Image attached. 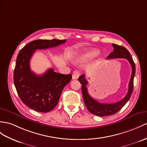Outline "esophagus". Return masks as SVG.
I'll return each instance as SVG.
<instances>
[{"label":"esophagus","instance_id":"1","mask_svg":"<svg viewBox=\"0 0 147 147\" xmlns=\"http://www.w3.org/2000/svg\"><path fill=\"white\" fill-rule=\"evenodd\" d=\"M79 76H80V74L77 70L74 71L72 74V78L74 80L78 79V78L79 77Z\"/></svg>","mask_w":147,"mask_h":147}]
</instances>
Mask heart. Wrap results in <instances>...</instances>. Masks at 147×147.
<instances>
[{"instance_id": "b5f03b06", "label": "heart", "mask_w": 147, "mask_h": 147, "mask_svg": "<svg viewBox=\"0 0 147 147\" xmlns=\"http://www.w3.org/2000/svg\"><path fill=\"white\" fill-rule=\"evenodd\" d=\"M98 54V51L96 49H90L88 50V51H85L84 53L78 57L77 60L78 62H85L88 61L94 58Z\"/></svg>"}]
</instances>
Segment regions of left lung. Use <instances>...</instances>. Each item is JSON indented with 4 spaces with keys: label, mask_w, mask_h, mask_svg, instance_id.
<instances>
[{
    "label": "left lung",
    "mask_w": 147,
    "mask_h": 147,
    "mask_svg": "<svg viewBox=\"0 0 147 147\" xmlns=\"http://www.w3.org/2000/svg\"><path fill=\"white\" fill-rule=\"evenodd\" d=\"M112 45L113 47V51L110 53V55L107 57V59H111L123 58L127 59L131 67V75L129 84H128V93L122 100L113 103H102L96 101L88 94L87 88L86 87L88 84V82L85 79V75H82L78 78V81L82 84V92L86 107L91 113L99 117L110 116L115 114L126 104V103L130 99L132 92H133L134 79L135 74V63L131 58L130 52L128 51L126 48H125L123 46L114 44H112Z\"/></svg>",
    "instance_id": "8db88e82"
}]
</instances>
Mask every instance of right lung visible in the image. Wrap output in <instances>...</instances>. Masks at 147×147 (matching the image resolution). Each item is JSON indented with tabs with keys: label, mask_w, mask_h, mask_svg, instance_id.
I'll return each instance as SVG.
<instances>
[{
	"label": "right lung",
	"mask_w": 147,
	"mask_h": 147,
	"mask_svg": "<svg viewBox=\"0 0 147 147\" xmlns=\"http://www.w3.org/2000/svg\"><path fill=\"white\" fill-rule=\"evenodd\" d=\"M66 40H35L27 44L17 55L13 71V82L17 94L24 104L37 112H49L55 108L71 74L63 75L49 69L41 75L32 71L30 60L36 50L55 47Z\"/></svg>",
	"instance_id": "right-lung-1"
}]
</instances>
